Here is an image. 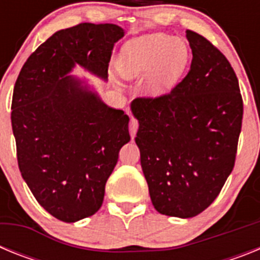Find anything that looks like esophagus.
<instances>
[{
	"mask_svg": "<svg viewBox=\"0 0 260 260\" xmlns=\"http://www.w3.org/2000/svg\"><path fill=\"white\" fill-rule=\"evenodd\" d=\"M128 130H130V135H132V138L134 139L135 135H137V130H138V121H137V119H134V118L130 119Z\"/></svg>",
	"mask_w": 260,
	"mask_h": 260,
	"instance_id": "obj_1",
	"label": "esophagus"
}]
</instances>
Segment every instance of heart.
Instances as JSON below:
<instances>
[{"label": "heart", "instance_id": "obj_1", "mask_svg": "<svg viewBox=\"0 0 260 260\" xmlns=\"http://www.w3.org/2000/svg\"><path fill=\"white\" fill-rule=\"evenodd\" d=\"M189 47L164 34H147L127 41L117 58V70L125 79H144L151 98H162L178 84L189 63Z\"/></svg>", "mask_w": 260, "mask_h": 260}]
</instances>
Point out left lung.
<instances>
[{
    "label": "left lung",
    "instance_id": "1",
    "mask_svg": "<svg viewBox=\"0 0 260 260\" xmlns=\"http://www.w3.org/2000/svg\"><path fill=\"white\" fill-rule=\"evenodd\" d=\"M190 71L169 95L135 99V143L157 212L189 219L203 212L232 173L242 123L238 79L225 56L190 29Z\"/></svg>",
    "mask_w": 260,
    "mask_h": 260
}]
</instances>
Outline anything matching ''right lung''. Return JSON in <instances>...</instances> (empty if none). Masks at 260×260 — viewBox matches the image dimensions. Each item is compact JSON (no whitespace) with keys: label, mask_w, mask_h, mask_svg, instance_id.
<instances>
[{"label":"right lung","mask_w":260,"mask_h":260,"mask_svg":"<svg viewBox=\"0 0 260 260\" xmlns=\"http://www.w3.org/2000/svg\"><path fill=\"white\" fill-rule=\"evenodd\" d=\"M125 31L80 23L54 32L32 53L15 82L11 126L23 180L41 207L65 222L102 207L105 183L130 142L128 118L102 100L77 66L108 80L114 44Z\"/></svg>","instance_id":"add662e5"}]
</instances>
